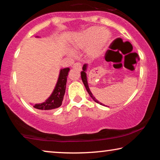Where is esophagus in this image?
Returning a JSON list of instances; mask_svg holds the SVG:
<instances>
[{
    "label": "esophagus",
    "mask_w": 160,
    "mask_h": 160,
    "mask_svg": "<svg viewBox=\"0 0 160 160\" xmlns=\"http://www.w3.org/2000/svg\"><path fill=\"white\" fill-rule=\"evenodd\" d=\"M72 68H73L81 69L82 68V65H81V63H79V62H77V63H75L73 65H72Z\"/></svg>",
    "instance_id": "34e87169"
}]
</instances>
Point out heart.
<instances>
[{"mask_svg":"<svg viewBox=\"0 0 160 160\" xmlns=\"http://www.w3.org/2000/svg\"><path fill=\"white\" fill-rule=\"evenodd\" d=\"M111 33L106 29H99L97 27H90L77 35L72 42V47L75 50L86 48V53L90 58L99 56L109 41ZM70 55L73 53L69 51Z\"/></svg>","mask_w":160,"mask_h":160,"instance_id":"heart-1","label":"heart"}]
</instances>
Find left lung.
I'll use <instances>...</instances> for the list:
<instances>
[{"mask_svg":"<svg viewBox=\"0 0 160 160\" xmlns=\"http://www.w3.org/2000/svg\"><path fill=\"white\" fill-rule=\"evenodd\" d=\"M86 70H87V64H85V65H84V66H83V67H82V71L80 72L81 78H82V82L84 83V85H85V88H86L87 91H88V92L89 93V94H90V97H92V99L94 100V101H95L97 103H98V104H102V103H100V102H99L98 101H97V100L95 99V97H93L92 94L91 93V92H90V88H89V87H88V80H87V76H86V72H85Z\"/></svg>","mask_w":160,"mask_h":160,"instance_id":"obj_1","label":"left lung"}]
</instances>
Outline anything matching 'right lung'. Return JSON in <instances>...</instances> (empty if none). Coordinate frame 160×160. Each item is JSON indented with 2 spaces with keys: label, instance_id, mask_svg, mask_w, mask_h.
<instances>
[{
  "label": "right lung",
  "instance_id": "add662e5",
  "mask_svg": "<svg viewBox=\"0 0 160 160\" xmlns=\"http://www.w3.org/2000/svg\"><path fill=\"white\" fill-rule=\"evenodd\" d=\"M69 70V68L61 70L58 82L56 83L53 93L45 102L33 105L34 108L39 110H51L61 106L64 94L66 92L67 77Z\"/></svg>",
  "mask_w": 160,
  "mask_h": 160
}]
</instances>
